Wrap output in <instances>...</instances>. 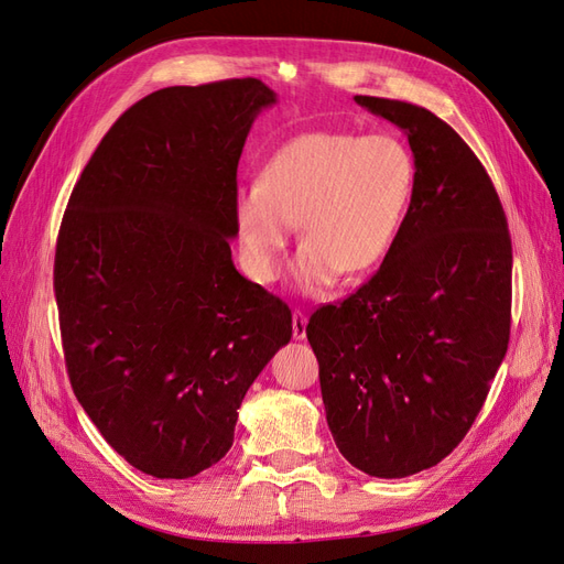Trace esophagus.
Listing matches in <instances>:
<instances>
[{
  "instance_id": "1",
  "label": "esophagus",
  "mask_w": 564,
  "mask_h": 564,
  "mask_svg": "<svg viewBox=\"0 0 564 564\" xmlns=\"http://www.w3.org/2000/svg\"><path fill=\"white\" fill-rule=\"evenodd\" d=\"M305 327H308V317H305L301 311L292 313V334L296 340L305 338Z\"/></svg>"
}]
</instances>
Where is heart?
<instances>
[{"label":"heart","mask_w":564,"mask_h":564,"mask_svg":"<svg viewBox=\"0 0 564 564\" xmlns=\"http://www.w3.org/2000/svg\"><path fill=\"white\" fill-rule=\"evenodd\" d=\"M416 164L392 133L313 131L284 143L240 185L232 202L237 247L247 275L270 284L299 220L294 275L305 292L377 268L395 245L414 195Z\"/></svg>","instance_id":"1"}]
</instances>
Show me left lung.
<instances>
[{"instance_id": "left-lung-1", "label": "left lung", "mask_w": 564, "mask_h": 564, "mask_svg": "<svg viewBox=\"0 0 564 564\" xmlns=\"http://www.w3.org/2000/svg\"><path fill=\"white\" fill-rule=\"evenodd\" d=\"M355 100L406 133L414 195L381 268L305 334L338 452L367 475L406 477L449 456L480 414L508 350L513 247L497 187L447 122Z\"/></svg>"}]
</instances>
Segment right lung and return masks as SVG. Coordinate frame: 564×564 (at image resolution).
Here are the masks:
<instances>
[{
  "label": "right lung",
  "mask_w": 564,
  "mask_h": 564,
  "mask_svg": "<svg viewBox=\"0 0 564 564\" xmlns=\"http://www.w3.org/2000/svg\"><path fill=\"white\" fill-rule=\"evenodd\" d=\"M261 79L166 87L98 143L63 214L54 292L67 377L108 445L160 480L228 454L249 386L292 311L235 270L247 133Z\"/></svg>",
  "instance_id": "right-lung-1"
}]
</instances>
